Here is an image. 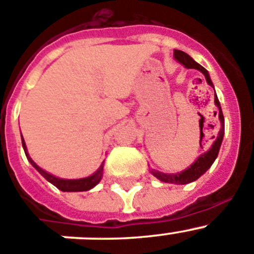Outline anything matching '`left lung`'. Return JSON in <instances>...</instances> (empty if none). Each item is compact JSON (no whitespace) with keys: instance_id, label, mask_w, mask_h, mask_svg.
Here are the masks:
<instances>
[{"instance_id":"8db88e82","label":"left lung","mask_w":254,"mask_h":254,"mask_svg":"<svg viewBox=\"0 0 254 254\" xmlns=\"http://www.w3.org/2000/svg\"><path fill=\"white\" fill-rule=\"evenodd\" d=\"M174 58L177 59L181 64H183L187 68H195V70L200 71L205 76V80H207L208 84L210 86H213V82L209 77V73L208 71L203 67L202 65H199L198 63L193 60L188 54H186L184 51H181V50H174ZM214 104L218 108V118H219L220 122V130L218 132L217 138H215L214 143H213L212 148L204 153L203 155H200L188 169L183 170V172L178 173V174H164L162 172H158V170L150 169L151 174L154 177H156L159 181L164 182V183H174V184H188L191 183V182L196 181L200 175L204 174L210 167H212L213 162L215 160V158L218 156V153H219L220 144H222V140H223V135H224V116L223 113H222V108H220L219 100H218L217 95L214 94ZM214 138V136H213Z\"/></svg>"}]
</instances>
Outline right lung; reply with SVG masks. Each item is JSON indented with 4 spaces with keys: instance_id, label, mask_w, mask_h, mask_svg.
Masks as SVG:
<instances>
[{
    "instance_id": "1",
    "label": "right lung",
    "mask_w": 254,
    "mask_h": 254,
    "mask_svg": "<svg viewBox=\"0 0 254 254\" xmlns=\"http://www.w3.org/2000/svg\"><path fill=\"white\" fill-rule=\"evenodd\" d=\"M22 146H23V150H25L26 156H27L28 162L32 164V167H34L35 169H36L37 172H39L40 174H41L42 177L46 179V181H49L50 183L54 184V186H55L58 189H60V190H63V191H85V190H89V189H91L92 187H95L96 184L99 183V182L101 181V177H103L104 164H101V167L99 168V169L96 170V172H95L91 177L84 178V179H72V181H68V179H60V178L54 177V175L49 174V173H46L45 170H42L39 165H36V163H35L34 160L31 159L30 155H28V153H27V149H26V144H25V140H23V138H22Z\"/></svg>"
}]
</instances>
